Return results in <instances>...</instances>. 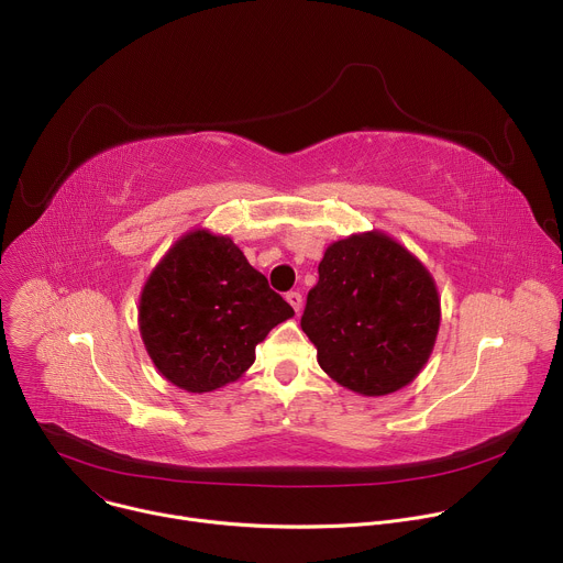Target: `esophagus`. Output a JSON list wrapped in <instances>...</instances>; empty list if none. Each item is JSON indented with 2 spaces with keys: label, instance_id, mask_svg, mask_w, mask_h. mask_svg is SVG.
Listing matches in <instances>:
<instances>
[{
  "label": "esophagus",
  "instance_id": "1",
  "mask_svg": "<svg viewBox=\"0 0 563 563\" xmlns=\"http://www.w3.org/2000/svg\"><path fill=\"white\" fill-rule=\"evenodd\" d=\"M287 302L294 307V311L298 313L302 309V294L300 291H289L287 294Z\"/></svg>",
  "mask_w": 563,
  "mask_h": 563
}]
</instances>
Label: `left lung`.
<instances>
[{
  "instance_id": "1",
  "label": "left lung",
  "mask_w": 563,
  "mask_h": 563,
  "mask_svg": "<svg viewBox=\"0 0 563 563\" xmlns=\"http://www.w3.org/2000/svg\"><path fill=\"white\" fill-rule=\"evenodd\" d=\"M441 325L428 267L378 229L336 240L318 265L300 328L339 385L385 396L426 367Z\"/></svg>"
}]
</instances>
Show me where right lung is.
Returning a JSON list of instances; mask_svg holds the SVG:
<instances>
[{"label": "right lung", "mask_w": 563, "mask_h": 563, "mask_svg": "<svg viewBox=\"0 0 563 563\" xmlns=\"http://www.w3.org/2000/svg\"><path fill=\"white\" fill-rule=\"evenodd\" d=\"M291 316V305L229 235L194 229L148 274L137 325L157 372L180 389L205 394L243 376L256 345Z\"/></svg>", "instance_id": "add662e5"}]
</instances>
